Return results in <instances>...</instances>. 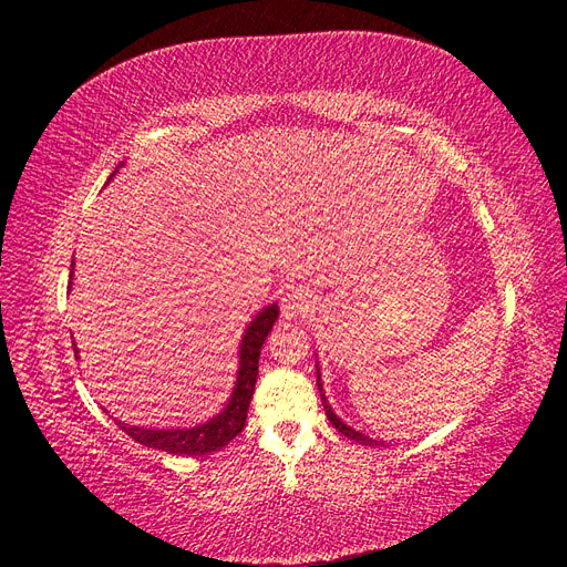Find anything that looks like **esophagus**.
Instances as JSON below:
<instances>
[{"instance_id":"34e87169","label":"esophagus","mask_w":567,"mask_h":567,"mask_svg":"<svg viewBox=\"0 0 567 567\" xmlns=\"http://www.w3.org/2000/svg\"><path fill=\"white\" fill-rule=\"evenodd\" d=\"M280 309L285 319L305 317L311 309V295L305 290V287H287L280 299Z\"/></svg>"}]
</instances>
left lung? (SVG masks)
Wrapping results in <instances>:
<instances>
[{
  "label": "left lung",
  "mask_w": 567,
  "mask_h": 567,
  "mask_svg": "<svg viewBox=\"0 0 567 567\" xmlns=\"http://www.w3.org/2000/svg\"><path fill=\"white\" fill-rule=\"evenodd\" d=\"M317 384H319V394H321V402H323V409H327V416H329V421L331 424L339 429L343 436H348V439H353L355 443H363V445H382V441H375V439H370V436H365V433H360V431H355L353 426H348V424H343V421L336 416V412L331 409V404H329V400H327V394H323V384H321V372L317 370Z\"/></svg>",
  "instance_id": "obj_1"
}]
</instances>
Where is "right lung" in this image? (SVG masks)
I'll return each mask as SVG.
<instances>
[{
    "label": "right lung",
    "mask_w": 567,
    "mask_h": 567,
    "mask_svg": "<svg viewBox=\"0 0 567 567\" xmlns=\"http://www.w3.org/2000/svg\"><path fill=\"white\" fill-rule=\"evenodd\" d=\"M118 167L110 175V179L118 173ZM72 268H75V260H72ZM70 280H72V272H70ZM277 317H280V307L268 305L265 309H260L256 319L246 327L244 339H240V346H238V372H236L234 392L228 396V402L219 414L212 416L209 421H204V424L189 426V429H148V426H128L124 421H116L118 429H124L136 443H143L148 445V449H158L173 455H207L224 449V445L228 441H234L246 426L248 404L252 400V390H256V380H258L260 348L265 339H268V333L272 331V323L277 321ZM75 358H80L78 348H75Z\"/></svg>",
    "instance_id": "right-lung-1"
}]
</instances>
